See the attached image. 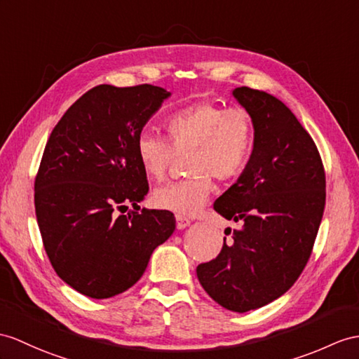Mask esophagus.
<instances>
[{
    "label": "esophagus",
    "mask_w": 359,
    "mask_h": 359,
    "mask_svg": "<svg viewBox=\"0 0 359 359\" xmlns=\"http://www.w3.org/2000/svg\"><path fill=\"white\" fill-rule=\"evenodd\" d=\"M187 225H190V219H189V217L182 216V215H177V229H178V230H182V229H186Z\"/></svg>",
    "instance_id": "34e87169"
}]
</instances>
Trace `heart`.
<instances>
[{
    "label": "heart",
    "mask_w": 359,
    "mask_h": 359,
    "mask_svg": "<svg viewBox=\"0 0 359 359\" xmlns=\"http://www.w3.org/2000/svg\"><path fill=\"white\" fill-rule=\"evenodd\" d=\"M164 137L142 133L135 152L142 169L152 180H163L175 156H184L190 178L156 187L155 207L178 215H194L213 191V177L229 181L247 170L256 146V125L243 108H225L196 102L170 112L163 121Z\"/></svg>",
    "instance_id": "obj_1"
}]
</instances>
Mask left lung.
<instances>
[{
	"label": "left lung",
	"instance_id": "1",
	"mask_svg": "<svg viewBox=\"0 0 359 359\" xmlns=\"http://www.w3.org/2000/svg\"><path fill=\"white\" fill-rule=\"evenodd\" d=\"M233 95L256 125L247 170L213 208L239 229L216 259L196 268L205 292L222 308L248 312L283 295L311 257L326 204L320 152L283 102L239 86Z\"/></svg>",
	"mask_w": 359,
	"mask_h": 359
}]
</instances>
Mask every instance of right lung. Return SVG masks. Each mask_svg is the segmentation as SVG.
I'll use <instances>...</instances> for the list:
<instances>
[{"instance_id": "obj_1", "label": "right lung", "mask_w": 359, "mask_h": 359, "mask_svg": "<svg viewBox=\"0 0 359 359\" xmlns=\"http://www.w3.org/2000/svg\"><path fill=\"white\" fill-rule=\"evenodd\" d=\"M170 95L149 83L99 85L51 130L34 178V210L50 264L91 299L135 285L154 250L175 230L168 210L138 212L147 195L137 137ZM134 210L123 215L127 207Z\"/></svg>"}]
</instances>
